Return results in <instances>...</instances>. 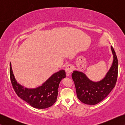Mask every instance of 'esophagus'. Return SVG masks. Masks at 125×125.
Here are the masks:
<instances>
[{"mask_svg":"<svg viewBox=\"0 0 125 125\" xmlns=\"http://www.w3.org/2000/svg\"><path fill=\"white\" fill-rule=\"evenodd\" d=\"M73 69V66L71 64H68L65 67V71L67 73L68 75H69V74L72 73V71Z\"/></svg>","mask_w":125,"mask_h":125,"instance_id":"obj_1","label":"esophagus"}]
</instances>
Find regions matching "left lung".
Listing matches in <instances>:
<instances>
[{"mask_svg": "<svg viewBox=\"0 0 125 125\" xmlns=\"http://www.w3.org/2000/svg\"><path fill=\"white\" fill-rule=\"evenodd\" d=\"M113 55L112 64L105 77L99 82H93L85 73L73 71L72 78L75 85L77 96L82 103L95 105L106 97L115 87L118 73V61L115 52L111 47Z\"/></svg>", "mask_w": 125, "mask_h": 125, "instance_id": "left-lung-1", "label": "left lung"}]
</instances>
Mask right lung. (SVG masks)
I'll return each mask as SVG.
<instances>
[{
  "mask_svg": "<svg viewBox=\"0 0 125 125\" xmlns=\"http://www.w3.org/2000/svg\"><path fill=\"white\" fill-rule=\"evenodd\" d=\"M10 75L12 86L18 97L32 107L39 109L49 107L56 102L58 86L61 80L66 77L65 71L61 70L53 74L41 86L28 89L21 85L16 81L10 62Z\"/></svg>",
  "mask_w": 125,
  "mask_h": 125,
  "instance_id": "obj_1",
  "label": "right lung"
}]
</instances>
